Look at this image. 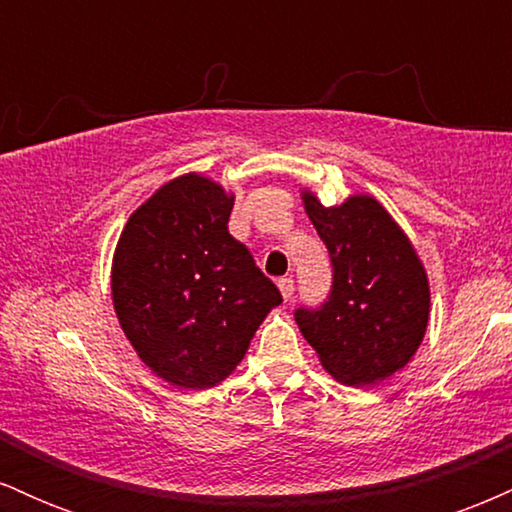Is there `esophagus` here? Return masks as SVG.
I'll return each mask as SVG.
<instances>
[{"mask_svg":"<svg viewBox=\"0 0 512 512\" xmlns=\"http://www.w3.org/2000/svg\"><path fill=\"white\" fill-rule=\"evenodd\" d=\"M279 291H281V296H284V301H291L293 291H296V284H293L291 276H284V279H279Z\"/></svg>","mask_w":512,"mask_h":512,"instance_id":"esophagus-1","label":"esophagus"}]
</instances>
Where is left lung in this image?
<instances>
[{
  "label": "left lung",
  "instance_id": "1",
  "mask_svg": "<svg viewBox=\"0 0 512 512\" xmlns=\"http://www.w3.org/2000/svg\"><path fill=\"white\" fill-rule=\"evenodd\" d=\"M305 214L332 260V291L296 322L322 368L344 385H375L411 361L426 334L431 291L414 245L383 204L354 195L325 207L303 192Z\"/></svg>",
  "mask_w": 512,
  "mask_h": 512
}]
</instances>
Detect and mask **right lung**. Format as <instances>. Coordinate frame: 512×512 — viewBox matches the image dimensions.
I'll return each instance as SVG.
<instances>
[{
	"label": "right lung",
	"mask_w": 512,
	"mask_h": 512,
	"mask_svg": "<svg viewBox=\"0 0 512 512\" xmlns=\"http://www.w3.org/2000/svg\"><path fill=\"white\" fill-rule=\"evenodd\" d=\"M233 195L204 175L166 182L129 216L113 303L139 358L170 385L207 390L236 370L281 293L228 233Z\"/></svg>",
	"instance_id": "right-lung-1"
}]
</instances>
